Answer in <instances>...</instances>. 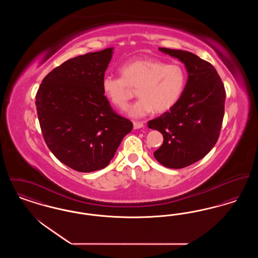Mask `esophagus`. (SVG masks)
Returning a JSON list of instances; mask_svg holds the SVG:
<instances>
[{
    "instance_id": "34e87169",
    "label": "esophagus",
    "mask_w": 258,
    "mask_h": 258,
    "mask_svg": "<svg viewBox=\"0 0 258 258\" xmlns=\"http://www.w3.org/2000/svg\"><path fill=\"white\" fill-rule=\"evenodd\" d=\"M143 126H144V123H143V122H136V121L134 122V127H135V130L141 128V127H143Z\"/></svg>"
}]
</instances>
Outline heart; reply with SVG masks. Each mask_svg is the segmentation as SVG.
<instances>
[{"label":"heart","instance_id":"b5f03b06","mask_svg":"<svg viewBox=\"0 0 258 258\" xmlns=\"http://www.w3.org/2000/svg\"><path fill=\"white\" fill-rule=\"evenodd\" d=\"M121 76L104 75L101 88L111 103L124 109L136 88L138 100L128 109V115L141 118L155 110L172 108L184 93L186 72L178 62L166 63L158 59H135L120 68Z\"/></svg>","mask_w":258,"mask_h":258}]
</instances>
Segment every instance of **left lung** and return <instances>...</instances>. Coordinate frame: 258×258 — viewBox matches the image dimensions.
Instances as JSON below:
<instances>
[{"label": "left lung", "mask_w": 258, "mask_h": 258, "mask_svg": "<svg viewBox=\"0 0 258 258\" xmlns=\"http://www.w3.org/2000/svg\"><path fill=\"white\" fill-rule=\"evenodd\" d=\"M184 62L187 81L178 102L148 127L163 135L155 159L165 167L180 169L203 159L216 145L224 116L225 90L216 69L196 54L160 47Z\"/></svg>", "instance_id": "obj_1"}]
</instances>
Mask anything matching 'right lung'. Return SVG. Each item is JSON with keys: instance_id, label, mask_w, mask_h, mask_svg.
Here are the masks:
<instances>
[{"instance_id": "1", "label": "right lung", "mask_w": 258, "mask_h": 258, "mask_svg": "<svg viewBox=\"0 0 258 258\" xmlns=\"http://www.w3.org/2000/svg\"><path fill=\"white\" fill-rule=\"evenodd\" d=\"M113 48L70 59L47 74L36 96L44 141L79 172L106 167L134 124L112 109L101 88Z\"/></svg>"}]
</instances>
